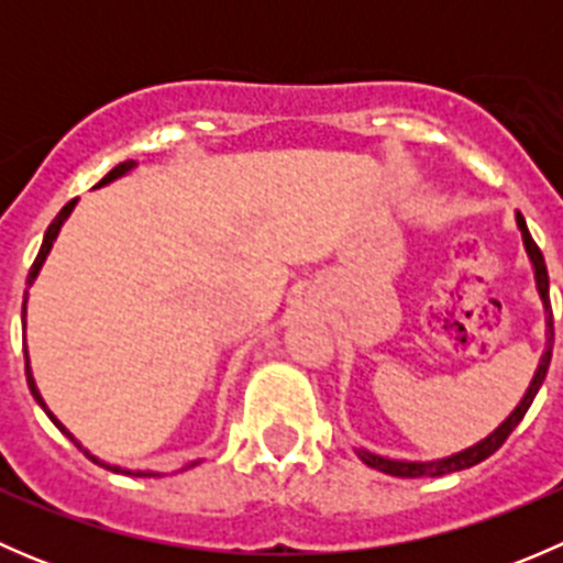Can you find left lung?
Returning <instances> with one entry per match:
<instances>
[{
	"label": "left lung",
	"instance_id": "1",
	"mask_svg": "<svg viewBox=\"0 0 563 563\" xmlns=\"http://www.w3.org/2000/svg\"><path fill=\"white\" fill-rule=\"evenodd\" d=\"M515 220H518L520 236H523L526 255H528V261H531V269H533V283H537V294H539V299H542V310H544V351H542V356H539V365H537V371H533V378H531V384H528L523 400L515 406V411L509 413V417L504 419V422L498 424L490 435H485L482 441H476V444L468 446V450L455 452V455H446L439 460H395V457L376 455V452H371V450H362V446H354L356 457H360L365 465H371V468L384 471V474H389V476H402V479H417V476H444V474H452V471L471 468V465H476V463H482L485 457H490L493 452H496L498 446L509 439V433L518 428L520 419L526 417L528 406H531L539 387H542L544 376H548L550 356H553V310H550V280H548V266H544L542 250L537 247V242H533L531 234H528L523 214L515 212Z\"/></svg>",
	"mask_w": 563,
	"mask_h": 563
}]
</instances>
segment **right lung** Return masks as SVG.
<instances>
[{
  "label": "right lung",
  "mask_w": 563,
  "mask_h": 563,
  "mask_svg": "<svg viewBox=\"0 0 563 563\" xmlns=\"http://www.w3.org/2000/svg\"><path fill=\"white\" fill-rule=\"evenodd\" d=\"M135 168V163L133 161H124V163H119L117 168H113V172H108L103 179H100V185L98 187H103V185H111L113 179H119V176H124L128 172H133ZM76 203H78V198H73L70 203H65V207H62V212L56 214L54 218V223L48 225V231H45V236H43V245H40V253H37V258H35V264H32V269H30V277H26V291H24V308H21V323H24V332H26V299H30V286H35V280H37V275H40V269H43V264H45V258H48V253H51V247H54V242H56V236H59V231H62V225H65V220L70 218V212L73 209H76ZM24 360H26V382H30V391H32V397H35L37 400V406L43 408L45 413H48V419L51 422L56 424V428L62 430V433L67 435V439L73 441V444L78 446V450L84 452V455H87L89 460H95V463H100L103 465V468H111V471H117V474H133V476H163L161 471H130V468H119V465H111V463H103V460L100 457H95L92 452L89 450H84L81 446V441L76 439V435L70 433V430L65 428V424L59 422V419L54 417V411H51L48 406H45V400H43V395H40V389H37V384H35V376H32V367H30V351H26V345H24ZM201 463V460H190V463H185L181 465L179 471H187V468H192V465H198Z\"/></svg>",
  "instance_id": "right-lung-1"
}]
</instances>
